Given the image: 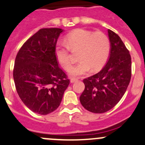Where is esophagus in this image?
<instances>
[{"label":"esophagus","mask_w":145,"mask_h":145,"mask_svg":"<svg viewBox=\"0 0 145 145\" xmlns=\"http://www.w3.org/2000/svg\"><path fill=\"white\" fill-rule=\"evenodd\" d=\"M78 81V79H77V78H74V77H73V78H71V80H70L71 83H74V82H76V81Z\"/></svg>","instance_id":"esophagus-1"}]
</instances>
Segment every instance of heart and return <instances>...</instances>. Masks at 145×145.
Masks as SVG:
<instances>
[{
	"instance_id": "1",
	"label": "heart",
	"mask_w": 145,
	"mask_h": 145,
	"mask_svg": "<svg viewBox=\"0 0 145 145\" xmlns=\"http://www.w3.org/2000/svg\"><path fill=\"white\" fill-rule=\"evenodd\" d=\"M65 41L66 43L56 45L55 56L60 65L69 70L74 63L71 52L78 51L80 61L69 70V74L74 76L86 74L91 69L93 71L101 69L110 54V40L103 32L77 29L67 35Z\"/></svg>"
}]
</instances>
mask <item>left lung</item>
<instances>
[{
	"instance_id": "8db88e82",
	"label": "left lung",
	"mask_w": 145,
	"mask_h": 145,
	"mask_svg": "<svg viewBox=\"0 0 145 145\" xmlns=\"http://www.w3.org/2000/svg\"><path fill=\"white\" fill-rule=\"evenodd\" d=\"M110 54L99 72L84 78L85 89L80 96L81 105L90 112L103 113L112 109L123 96L132 75L131 56L120 37L108 29Z\"/></svg>"
}]
</instances>
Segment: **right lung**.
Here are the masks:
<instances>
[{
	"label": "right lung",
	"mask_w": 145,
	"mask_h": 145,
	"mask_svg": "<svg viewBox=\"0 0 145 145\" xmlns=\"http://www.w3.org/2000/svg\"><path fill=\"white\" fill-rule=\"evenodd\" d=\"M60 28H43L29 37L17 54L13 78L23 103L34 113L47 115L59 106L70 80L55 56Z\"/></svg>",
	"instance_id": "add662e5"
}]
</instances>
